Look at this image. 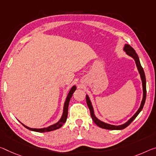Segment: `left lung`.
I'll return each mask as SVG.
<instances>
[{
	"mask_svg": "<svg viewBox=\"0 0 156 156\" xmlns=\"http://www.w3.org/2000/svg\"><path fill=\"white\" fill-rule=\"evenodd\" d=\"M123 50L126 51L128 55L131 56L133 58H134V60L135 61L136 65L137 66V69L139 71V73L140 74L141 78H142V86H143V98L142 101V103H141V105L139 109L137 111L134 115L126 123H125L123 125H120V126H114V125H110L108 124V123H105L104 122H101V121L98 120L97 118L95 117L94 113V110H93V107L91 105V101L89 98L88 96H86V101H87V104L88 105L89 109H90V114H91V119H92L93 122H94L98 126H99L100 128H104V129H108V130H122L123 128H126L128 126H129L130 124L133 120L135 119L136 117L139 115V113L141 112V110H142L143 107H144V105L145 103V101H146V96H147V87H146V77H145V74H144V69H143L142 65H141L140 62L139 60V57H138L137 54L136 53L135 51L133 49L131 46H130L129 44H126Z\"/></svg>",
	"mask_w": 156,
	"mask_h": 156,
	"instance_id": "obj_1",
	"label": "left lung"
}]
</instances>
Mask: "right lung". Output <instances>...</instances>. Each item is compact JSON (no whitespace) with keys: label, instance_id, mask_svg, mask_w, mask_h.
Instances as JSON below:
<instances>
[{"label":"right lung","instance_id":"right-lung-1","mask_svg":"<svg viewBox=\"0 0 156 156\" xmlns=\"http://www.w3.org/2000/svg\"><path fill=\"white\" fill-rule=\"evenodd\" d=\"M76 90V86H73V87H72V88L71 89V90L69 91L68 96H67V97H66V101L65 103V105H64V112H63L62 117V118L60 119V120L59 121L58 123H56L55 124L50 126H48L47 128H39V129H37V128H29L28 126H26L23 125V123H22V125H23L24 127L28 128V129H29V130H33V131H35V132H39V133L50 132V131H52V130H56V129H58V128H60V127L62 126V125L65 123V122L66 121V118H67V116H68V107H69V101H70L71 96H72L73 94L74 91H75Z\"/></svg>","mask_w":156,"mask_h":156}]
</instances>
